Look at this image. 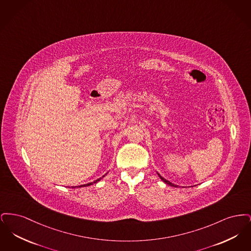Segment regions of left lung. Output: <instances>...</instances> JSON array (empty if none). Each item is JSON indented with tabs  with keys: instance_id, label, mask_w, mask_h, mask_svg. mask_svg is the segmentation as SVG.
Masks as SVG:
<instances>
[{
	"instance_id": "8db88e82",
	"label": "left lung",
	"mask_w": 251,
	"mask_h": 251,
	"mask_svg": "<svg viewBox=\"0 0 251 251\" xmlns=\"http://www.w3.org/2000/svg\"><path fill=\"white\" fill-rule=\"evenodd\" d=\"M158 175H159V177H160V179H162L164 182H166L167 184H168V185H170V186H174V187H177V185H175V184H173L172 182H170L169 180H167V179H165V178H163L159 173H158Z\"/></svg>"
}]
</instances>
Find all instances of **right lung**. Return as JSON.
<instances>
[{
    "label": "right lung",
    "mask_w": 251,
    "mask_h": 251,
    "mask_svg": "<svg viewBox=\"0 0 251 251\" xmlns=\"http://www.w3.org/2000/svg\"><path fill=\"white\" fill-rule=\"evenodd\" d=\"M106 175V174H105ZM105 175H103L101 178H100V179H96L94 181H92V182H89V183H86V184H83V185H79V186H72V188H80V187H84V186H89V185H92L93 183H97L98 181H100V179H102Z\"/></svg>",
    "instance_id": "1"
}]
</instances>
